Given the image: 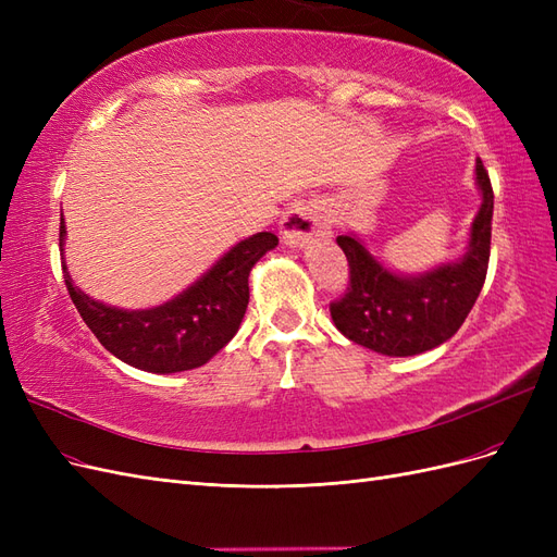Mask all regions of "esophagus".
Returning a JSON list of instances; mask_svg holds the SVG:
<instances>
[{"label": "esophagus", "mask_w": 557, "mask_h": 557, "mask_svg": "<svg viewBox=\"0 0 557 557\" xmlns=\"http://www.w3.org/2000/svg\"><path fill=\"white\" fill-rule=\"evenodd\" d=\"M281 234L285 244L297 248V246H307L309 242L327 237L330 223L325 213L315 205H297L285 213V218L281 221Z\"/></svg>", "instance_id": "esophagus-1"}]
</instances>
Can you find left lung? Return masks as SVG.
<instances>
[{"instance_id": "left-lung-1", "label": "left lung", "mask_w": 557, "mask_h": 557, "mask_svg": "<svg viewBox=\"0 0 557 557\" xmlns=\"http://www.w3.org/2000/svg\"><path fill=\"white\" fill-rule=\"evenodd\" d=\"M481 209L471 223L465 256L409 276L387 269L356 234H342L336 244L346 252L350 285L330 305L336 330L381 356L409 358L448 342L483 288L491 260L493 185L476 160Z\"/></svg>"}]
</instances>
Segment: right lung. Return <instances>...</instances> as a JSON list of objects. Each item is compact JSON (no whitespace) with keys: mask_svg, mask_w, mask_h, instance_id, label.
<instances>
[{"mask_svg":"<svg viewBox=\"0 0 557 557\" xmlns=\"http://www.w3.org/2000/svg\"><path fill=\"white\" fill-rule=\"evenodd\" d=\"M66 227L60 218V250ZM278 246L272 232H258L232 246L205 276L153 309H117L74 285L62 264L64 285L81 318L109 352L129 367L176 374L207 364L237 334L248 307V276L256 262Z\"/></svg>","mask_w":557,"mask_h":557,"instance_id":"right-lung-1","label":"right lung"}]
</instances>
